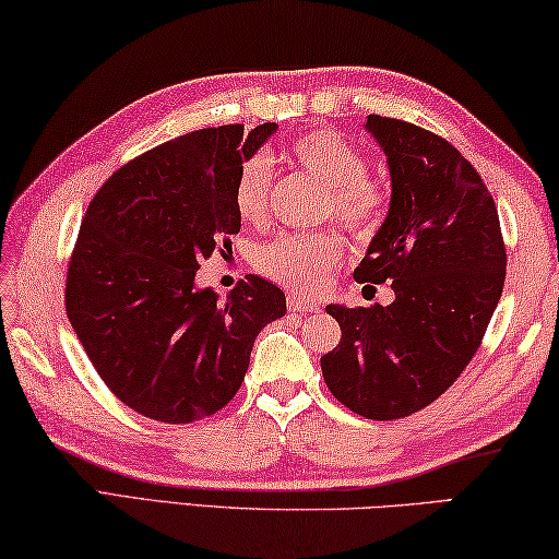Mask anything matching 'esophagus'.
<instances>
[{"mask_svg":"<svg viewBox=\"0 0 559 559\" xmlns=\"http://www.w3.org/2000/svg\"><path fill=\"white\" fill-rule=\"evenodd\" d=\"M288 308L293 312H314V310H320L318 302L308 300V298H300V296H290L288 298Z\"/></svg>","mask_w":559,"mask_h":559,"instance_id":"34e87169","label":"esophagus"}]
</instances>
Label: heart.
Instances as JSON below:
<instances>
[{"instance_id":"obj_1","label":"heart","mask_w":559,"mask_h":559,"mask_svg":"<svg viewBox=\"0 0 559 559\" xmlns=\"http://www.w3.org/2000/svg\"><path fill=\"white\" fill-rule=\"evenodd\" d=\"M281 158L324 188V210L357 235H373L389 212V195L381 182L367 176L361 151L332 129H312L293 139ZM271 166L251 158L239 170L235 205L245 222H261L269 212ZM344 259L337 231H290L257 253V266L293 290L310 293L324 286Z\"/></svg>"}]
</instances>
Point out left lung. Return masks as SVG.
I'll return each mask as SVG.
<instances>
[{
  "mask_svg": "<svg viewBox=\"0 0 559 559\" xmlns=\"http://www.w3.org/2000/svg\"><path fill=\"white\" fill-rule=\"evenodd\" d=\"M391 202L354 278L393 281L391 306L324 310L342 340L320 359L334 399L369 420L418 413L450 389L499 306L506 249L491 192L450 141L369 115Z\"/></svg>",
  "mask_w": 559,
  "mask_h": 559,
  "instance_id": "1",
  "label": "left lung"
}]
</instances>
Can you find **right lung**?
<instances>
[{"instance_id":"obj_1","label":"right lung","mask_w":559,"mask_h":559,"mask_svg":"<svg viewBox=\"0 0 559 559\" xmlns=\"http://www.w3.org/2000/svg\"><path fill=\"white\" fill-rule=\"evenodd\" d=\"M276 129L190 131L121 166L90 202L68 269V320L107 389L146 418L192 423L225 408L257 334L286 314L266 278L247 276L225 302L195 281L219 239L239 231L241 164Z\"/></svg>"}]
</instances>
